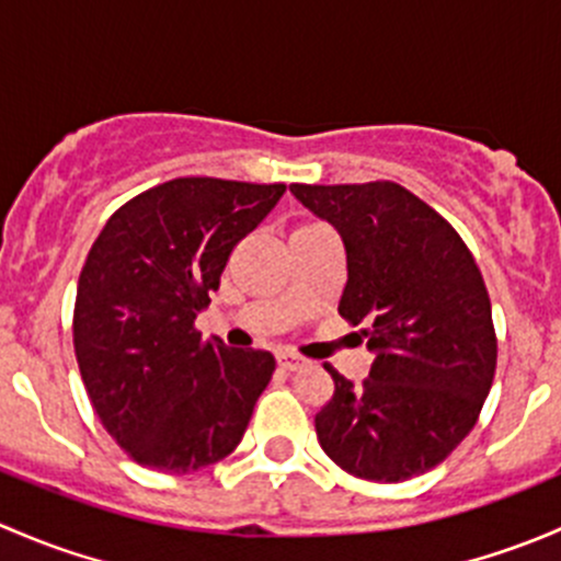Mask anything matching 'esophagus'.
Wrapping results in <instances>:
<instances>
[{
	"label": "esophagus",
	"mask_w": 561,
	"mask_h": 561,
	"mask_svg": "<svg viewBox=\"0 0 561 561\" xmlns=\"http://www.w3.org/2000/svg\"><path fill=\"white\" fill-rule=\"evenodd\" d=\"M276 360H279V366L285 371H301L304 366H307V360H304L301 355H293V353H282Z\"/></svg>",
	"instance_id": "34e87169"
}]
</instances>
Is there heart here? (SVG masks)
Returning <instances> with one entry per match:
<instances>
[{
    "label": "heart",
    "instance_id": "obj_1",
    "mask_svg": "<svg viewBox=\"0 0 561 561\" xmlns=\"http://www.w3.org/2000/svg\"><path fill=\"white\" fill-rule=\"evenodd\" d=\"M309 228H320V225H314V222H307V225H301V228H298V230H309Z\"/></svg>",
    "mask_w": 561,
    "mask_h": 561
}]
</instances>
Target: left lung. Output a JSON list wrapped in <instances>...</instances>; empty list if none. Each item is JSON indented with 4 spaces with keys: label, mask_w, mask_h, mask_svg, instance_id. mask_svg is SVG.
I'll use <instances>...</instances> for the list:
<instances>
[{
    "label": "left lung",
    "mask_w": 561,
    "mask_h": 561,
    "mask_svg": "<svg viewBox=\"0 0 561 561\" xmlns=\"http://www.w3.org/2000/svg\"><path fill=\"white\" fill-rule=\"evenodd\" d=\"M347 252L339 314L375 353L353 386L325 366L333 396L317 439L355 478L401 483L445 461L472 432L494 382L496 336L483 276L461 236L393 181L290 184Z\"/></svg>",
    "instance_id": "8db88e82"
}]
</instances>
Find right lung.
<instances>
[{
	"label": "right lung",
	"instance_id": "1",
	"mask_svg": "<svg viewBox=\"0 0 561 561\" xmlns=\"http://www.w3.org/2000/svg\"><path fill=\"white\" fill-rule=\"evenodd\" d=\"M282 195L285 184L173 179L124 203L89 249L72 317L78 369L105 432L144 467L195 472L244 437L274 355L203 339L195 317Z\"/></svg>",
	"mask_w": 561,
	"mask_h": 561
}]
</instances>
